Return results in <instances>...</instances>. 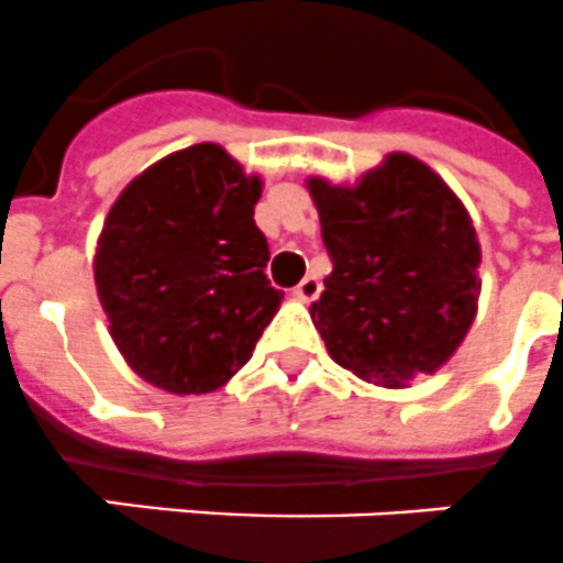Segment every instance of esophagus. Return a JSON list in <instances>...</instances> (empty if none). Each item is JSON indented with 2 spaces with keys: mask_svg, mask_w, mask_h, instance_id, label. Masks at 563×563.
I'll return each mask as SVG.
<instances>
[{
  "mask_svg": "<svg viewBox=\"0 0 563 563\" xmlns=\"http://www.w3.org/2000/svg\"><path fill=\"white\" fill-rule=\"evenodd\" d=\"M291 295H295L297 300H303V303H309V300H314V297L321 295V283H318V277H303V280L297 283Z\"/></svg>",
  "mask_w": 563,
  "mask_h": 563,
  "instance_id": "obj_1",
  "label": "esophagus"
}]
</instances>
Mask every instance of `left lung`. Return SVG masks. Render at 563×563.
I'll return each instance as SVG.
<instances>
[{"mask_svg": "<svg viewBox=\"0 0 563 563\" xmlns=\"http://www.w3.org/2000/svg\"><path fill=\"white\" fill-rule=\"evenodd\" d=\"M332 257L312 321L335 364L405 387L437 373L477 314L479 242L437 173L390 153L353 187L306 181Z\"/></svg>", "mask_w": 563, "mask_h": 563, "instance_id": "left-lung-1", "label": "left lung"}]
</instances>
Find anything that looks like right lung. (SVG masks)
<instances>
[{
  "label": "right lung",
  "mask_w": 563,
  "mask_h": 563,
  "mask_svg": "<svg viewBox=\"0 0 563 563\" xmlns=\"http://www.w3.org/2000/svg\"><path fill=\"white\" fill-rule=\"evenodd\" d=\"M260 194V176L205 141L132 178L109 210L95 286L109 335L150 385L176 396L217 390L280 309L254 222Z\"/></svg>",
  "instance_id": "obj_1"
}]
</instances>
